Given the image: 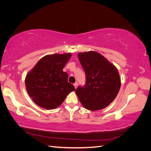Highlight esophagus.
<instances>
[{"label":"esophagus","instance_id":"esophagus-1","mask_svg":"<svg viewBox=\"0 0 151 151\" xmlns=\"http://www.w3.org/2000/svg\"><path fill=\"white\" fill-rule=\"evenodd\" d=\"M74 87H75V88L76 89L77 86H78V84H77V83H75L74 84Z\"/></svg>","mask_w":151,"mask_h":151}]
</instances>
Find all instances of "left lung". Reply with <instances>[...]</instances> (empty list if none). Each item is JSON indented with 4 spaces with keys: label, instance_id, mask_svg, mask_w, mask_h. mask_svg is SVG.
I'll return each instance as SVG.
<instances>
[{
    "label": "left lung",
    "instance_id": "left-lung-1",
    "mask_svg": "<svg viewBox=\"0 0 151 151\" xmlns=\"http://www.w3.org/2000/svg\"><path fill=\"white\" fill-rule=\"evenodd\" d=\"M78 58L86 74V83L76 90L81 104L89 110L106 108L117 96L121 81L116 68L96 52L79 53Z\"/></svg>",
    "mask_w": 151,
    "mask_h": 151
}]
</instances>
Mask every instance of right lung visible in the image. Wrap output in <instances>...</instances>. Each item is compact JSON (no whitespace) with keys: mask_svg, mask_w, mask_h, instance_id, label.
Wrapping results in <instances>:
<instances>
[{"mask_svg":"<svg viewBox=\"0 0 151 151\" xmlns=\"http://www.w3.org/2000/svg\"><path fill=\"white\" fill-rule=\"evenodd\" d=\"M71 57L70 53L43 57L26 76V90L33 101L47 109L56 108L63 103L74 86L68 82L63 71Z\"/></svg>","mask_w":151,"mask_h":151,"instance_id":"add662e5","label":"right lung"}]
</instances>
